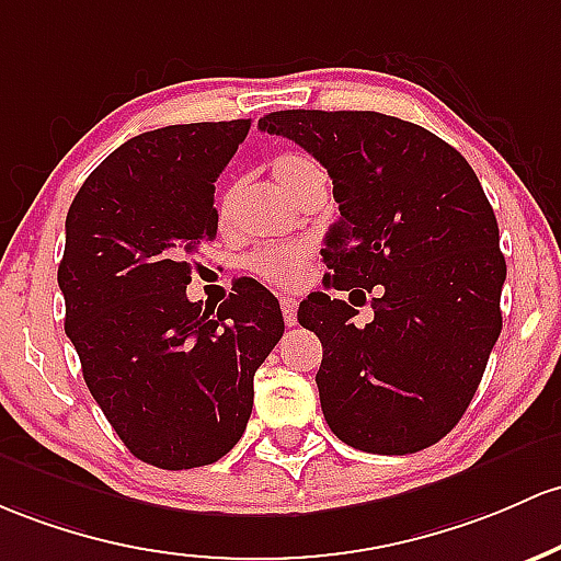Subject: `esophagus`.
Returning a JSON list of instances; mask_svg holds the SVG:
<instances>
[{"instance_id":"obj_1","label":"esophagus","mask_w":561,"mask_h":561,"mask_svg":"<svg viewBox=\"0 0 561 561\" xmlns=\"http://www.w3.org/2000/svg\"><path fill=\"white\" fill-rule=\"evenodd\" d=\"M279 306H282V317H285L287 328H295V324H298V300L290 298V295H282Z\"/></svg>"}]
</instances>
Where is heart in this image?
Listing matches in <instances>:
<instances>
[{
  "label": "heart",
  "instance_id": "b5f03b06",
  "mask_svg": "<svg viewBox=\"0 0 561 561\" xmlns=\"http://www.w3.org/2000/svg\"><path fill=\"white\" fill-rule=\"evenodd\" d=\"M276 183L287 191V194L298 196L300 191L309 186L311 181H319L322 170L313 162L309 153L285 151L271 162ZM233 207V191L226 186L218 194V218L220 224L229 220ZM306 263H309V248L306 244H282V248H257L250 255H244L242 268L255 279L266 282L274 287H293L304 279Z\"/></svg>",
  "mask_w": 561,
  "mask_h": 561
}]
</instances>
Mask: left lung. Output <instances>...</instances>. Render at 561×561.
<instances>
[{
    "mask_svg": "<svg viewBox=\"0 0 561 561\" xmlns=\"http://www.w3.org/2000/svg\"><path fill=\"white\" fill-rule=\"evenodd\" d=\"M257 127L309 151L341 210L324 287L348 300L311 293L298 309L322 341L324 421L356 450H426L463 417L503 324L506 257L477 172L378 111H274ZM370 291L376 317L362 329L350 317Z\"/></svg>",
    "mask_w": 561,
    "mask_h": 561,
    "instance_id": "obj_1",
    "label": "left lung"
}]
</instances>
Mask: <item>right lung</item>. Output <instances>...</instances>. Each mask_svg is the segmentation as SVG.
<instances>
[{
	"label": "right lung",
	"instance_id": "obj_1",
	"mask_svg": "<svg viewBox=\"0 0 561 561\" xmlns=\"http://www.w3.org/2000/svg\"><path fill=\"white\" fill-rule=\"evenodd\" d=\"M250 119L151 130L111 151L66 215L58 285L84 383L135 458L210 466L242 439L252 378L285 332L279 300L244 282L191 304L194 255L218 231L215 181Z\"/></svg>",
	"mask_w": 561,
	"mask_h": 561
}]
</instances>
